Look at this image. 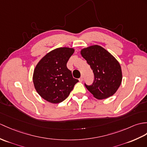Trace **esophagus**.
Segmentation results:
<instances>
[{
    "label": "esophagus",
    "mask_w": 147,
    "mask_h": 147,
    "mask_svg": "<svg viewBox=\"0 0 147 147\" xmlns=\"http://www.w3.org/2000/svg\"><path fill=\"white\" fill-rule=\"evenodd\" d=\"M83 76H81V78L79 79L80 82H82V81H83Z\"/></svg>",
    "instance_id": "esophagus-1"
}]
</instances>
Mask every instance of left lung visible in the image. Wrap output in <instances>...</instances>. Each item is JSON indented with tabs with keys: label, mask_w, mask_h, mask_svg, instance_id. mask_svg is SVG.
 Here are the masks:
<instances>
[{
	"label": "left lung",
	"mask_w": 147,
	"mask_h": 147,
	"mask_svg": "<svg viewBox=\"0 0 147 147\" xmlns=\"http://www.w3.org/2000/svg\"><path fill=\"white\" fill-rule=\"evenodd\" d=\"M81 55L93 70L94 80L92 85L85 86L98 100L113 96L122 81V71L120 63L111 53L103 47L93 45L84 47Z\"/></svg>",
	"instance_id": "left-lung-1"
}]
</instances>
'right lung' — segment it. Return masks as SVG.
Instances as JSON below:
<instances>
[{
    "mask_svg": "<svg viewBox=\"0 0 147 147\" xmlns=\"http://www.w3.org/2000/svg\"><path fill=\"white\" fill-rule=\"evenodd\" d=\"M74 52L72 47H59L47 53L34 70L33 83L40 97L59 103L69 96L78 80L72 76L66 64Z\"/></svg>",
    "mask_w": 147,
    "mask_h": 147,
    "instance_id": "obj_1",
    "label": "right lung"
}]
</instances>
